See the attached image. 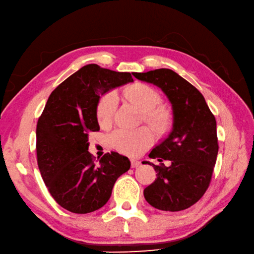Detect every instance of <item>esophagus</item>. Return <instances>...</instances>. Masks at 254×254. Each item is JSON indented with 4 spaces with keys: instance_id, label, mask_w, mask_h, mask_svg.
I'll return each instance as SVG.
<instances>
[{
    "instance_id": "34e87169",
    "label": "esophagus",
    "mask_w": 254,
    "mask_h": 254,
    "mask_svg": "<svg viewBox=\"0 0 254 254\" xmlns=\"http://www.w3.org/2000/svg\"><path fill=\"white\" fill-rule=\"evenodd\" d=\"M130 162H131V167H132V168H137V167H139L141 165V162H140V160H138V159H131Z\"/></svg>"
}]
</instances>
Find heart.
Returning a JSON list of instances; mask_svg holds the SVG:
<instances>
[{"instance_id": "b5f03b06", "label": "heart", "mask_w": 254, "mask_h": 254, "mask_svg": "<svg viewBox=\"0 0 254 254\" xmlns=\"http://www.w3.org/2000/svg\"><path fill=\"white\" fill-rule=\"evenodd\" d=\"M129 101L132 102L141 112L148 113L157 107L160 101L156 90L146 85H133L126 91ZM119 104V96L115 91H109L103 95L97 106V117L101 125H109L112 121L114 111ZM147 119L154 122H160L157 113H148ZM153 142V134L150 129L142 127L137 130H124L117 129L109 137V143L116 151L126 155H138L150 146Z\"/></svg>"}]
</instances>
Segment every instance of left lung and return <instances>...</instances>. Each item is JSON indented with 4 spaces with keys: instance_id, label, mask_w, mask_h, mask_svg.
Returning a JSON list of instances; mask_svg holds the SVG:
<instances>
[{
    "instance_id": "left-lung-1",
    "label": "left lung",
    "mask_w": 254,
    "mask_h": 254,
    "mask_svg": "<svg viewBox=\"0 0 254 254\" xmlns=\"http://www.w3.org/2000/svg\"><path fill=\"white\" fill-rule=\"evenodd\" d=\"M142 82L157 86L172 109L168 135L148 156L170 160L171 165L154 167L157 178L144 189V198L163 211H181L198 201L211 181L219 145L216 122L199 90L170 69L133 72Z\"/></svg>"
}]
</instances>
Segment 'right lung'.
Instances as JSON below:
<instances>
[{"label":"right lung","mask_w":254,"mask_h":254,"mask_svg":"<svg viewBox=\"0 0 254 254\" xmlns=\"http://www.w3.org/2000/svg\"><path fill=\"white\" fill-rule=\"evenodd\" d=\"M130 82V73L87 64L48 98L36 126L38 165L53 198L67 211L84 214L103 207L117 179L130 168L128 157L116 152L99 162L88 152V133L100 129V96Z\"/></svg>","instance_id":"obj_1"}]
</instances>
